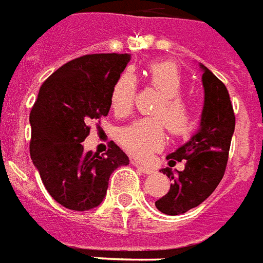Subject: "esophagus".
<instances>
[{
    "label": "esophagus",
    "mask_w": 263,
    "mask_h": 263,
    "mask_svg": "<svg viewBox=\"0 0 263 263\" xmlns=\"http://www.w3.org/2000/svg\"><path fill=\"white\" fill-rule=\"evenodd\" d=\"M132 164H133L134 167H137L138 171H141L142 174H146V175H151V174H153L152 167L142 164V163H140V161H132Z\"/></svg>",
    "instance_id": "34e87169"
}]
</instances>
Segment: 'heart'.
Here are the masks:
<instances>
[{"label": "heart", "instance_id": "obj_1", "mask_svg": "<svg viewBox=\"0 0 263 263\" xmlns=\"http://www.w3.org/2000/svg\"><path fill=\"white\" fill-rule=\"evenodd\" d=\"M149 85L155 88L160 99L153 108V118H142L126 126L119 133V142L130 156L146 160L165 144V126L174 136H186L194 125L190 103L180 95L183 79L179 68L171 61L153 62L146 68ZM137 93V81L132 73L119 76L110 95L111 108L117 115L125 117L132 111Z\"/></svg>", "mask_w": 263, "mask_h": 263}]
</instances>
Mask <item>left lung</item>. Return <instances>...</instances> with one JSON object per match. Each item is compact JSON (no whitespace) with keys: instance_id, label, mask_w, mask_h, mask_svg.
<instances>
[{"instance_id":"left-lung-1","label":"left lung","mask_w":263,"mask_h":263,"mask_svg":"<svg viewBox=\"0 0 263 263\" xmlns=\"http://www.w3.org/2000/svg\"><path fill=\"white\" fill-rule=\"evenodd\" d=\"M203 108L197 133L175 152L167 156L168 165L183 161L185 170L174 174L169 167L163 174L172 180L164 197L155 205L161 213L176 216L202 203L215 191L226 172L231 140L235 130V114L227 87L203 66Z\"/></svg>"}]
</instances>
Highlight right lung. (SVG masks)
<instances>
[{"label":"right lung","mask_w":263,"mask_h":263,"mask_svg":"<svg viewBox=\"0 0 263 263\" xmlns=\"http://www.w3.org/2000/svg\"><path fill=\"white\" fill-rule=\"evenodd\" d=\"M129 54H89L61 66L39 89L33 104L29 153L46 190L72 211L99 206L110 175L129 157L117 144L104 155L85 152L81 142L93 119L107 117L112 85Z\"/></svg>","instance_id":"add662e5"}]
</instances>
